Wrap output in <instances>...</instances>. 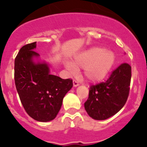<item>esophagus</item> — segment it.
<instances>
[{"mask_svg": "<svg viewBox=\"0 0 147 147\" xmlns=\"http://www.w3.org/2000/svg\"><path fill=\"white\" fill-rule=\"evenodd\" d=\"M73 85H74V87H77V86H79V85H80V84H79V82H78L77 81H76V80H74V81H73Z\"/></svg>", "mask_w": 147, "mask_h": 147, "instance_id": "obj_1", "label": "esophagus"}]
</instances>
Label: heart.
<instances>
[{"label": "heart", "instance_id": "obj_1", "mask_svg": "<svg viewBox=\"0 0 147 147\" xmlns=\"http://www.w3.org/2000/svg\"><path fill=\"white\" fill-rule=\"evenodd\" d=\"M115 56L110 51L98 47L91 48L80 53L74 58L72 64L67 62L65 67L70 72L84 68V75L89 82L101 81L113 67Z\"/></svg>", "mask_w": 147, "mask_h": 147}]
</instances>
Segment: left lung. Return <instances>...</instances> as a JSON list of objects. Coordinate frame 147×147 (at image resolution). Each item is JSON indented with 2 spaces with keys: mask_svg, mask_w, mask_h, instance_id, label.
<instances>
[{
  "mask_svg": "<svg viewBox=\"0 0 147 147\" xmlns=\"http://www.w3.org/2000/svg\"><path fill=\"white\" fill-rule=\"evenodd\" d=\"M131 66L123 63L114 70L108 80L90 87L85 109L95 120H105L124 107L129 92Z\"/></svg>",
  "mask_w": 147,
  "mask_h": 147,
  "instance_id": "8db88e82",
  "label": "left lung"
}]
</instances>
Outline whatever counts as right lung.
<instances>
[{"mask_svg":"<svg viewBox=\"0 0 147 147\" xmlns=\"http://www.w3.org/2000/svg\"><path fill=\"white\" fill-rule=\"evenodd\" d=\"M36 42L23 45L15 59V82L20 102L30 117L41 122L56 118L62 100L73 87L71 79L50 74L45 62L34 61Z\"/></svg>","mask_w":147,"mask_h":147,"instance_id":"1","label":"right lung"}]
</instances>
